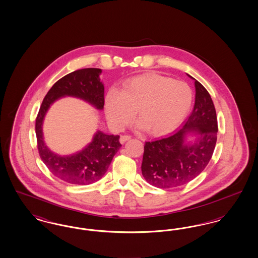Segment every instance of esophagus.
Here are the masks:
<instances>
[{
    "label": "esophagus",
    "mask_w": 258,
    "mask_h": 258,
    "mask_svg": "<svg viewBox=\"0 0 258 258\" xmlns=\"http://www.w3.org/2000/svg\"><path fill=\"white\" fill-rule=\"evenodd\" d=\"M128 139H131V136L130 135H122L121 137H120V142L123 144L125 141H127Z\"/></svg>",
    "instance_id": "34e87169"
}]
</instances>
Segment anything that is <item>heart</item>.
Returning <instances> with one entry per match:
<instances>
[{
	"label": "heart",
	"instance_id": "1",
	"mask_svg": "<svg viewBox=\"0 0 258 258\" xmlns=\"http://www.w3.org/2000/svg\"><path fill=\"white\" fill-rule=\"evenodd\" d=\"M194 99L191 88L182 81L160 74H144L111 89L105 110L111 123L122 127L137 110L138 119L152 135H163L184 121Z\"/></svg>",
	"mask_w": 258,
	"mask_h": 258
}]
</instances>
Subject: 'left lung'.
I'll use <instances>...</instances> for the list:
<instances>
[{
	"label": "left lung",
	"instance_id": "left-lung-1",
	"mask_svg": "<svg viewBox=\"0 0 258 258\" xmlns=\"http://www.w3.org/2000/svg\"><path fill=\"white\" fill-rule=\"evenodd\" d=\"M195 84V106L182 127L144 145L142 175L154 186L170 188L187 184L205 169L213 156L218 135L217 113L205 87L197 80ZM189 132L199 135L192 145L184 141Z\"/></svg>",
	"mask_w": 258,
	"mask_h": 258
}]
</instances>
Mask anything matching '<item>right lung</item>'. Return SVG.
<instances>
[{"mask_svg": "<svg viewBox=\"0 0 258 258\" xmlns=\"http://www.w3.org/2000/svg\"><path fill=\"white\" fill-rule=\"evenodd\" d=\"M100 69H82L64 75L51 87L44 97L36 119L37 150L49 171L62 181L74 184L95 183L107 171L111 160L122 146L119 135H108L98 131L93 141L81 152L61 157L51 152L43 141L42 122L50 105L58 98L72 96L82 98L102 109L104 87L100 82Z\"/></svg>", "mask_w": 258, "mask_h": 258, "instance_id": "obj_1", "label": "right lung"}]
</instances>
